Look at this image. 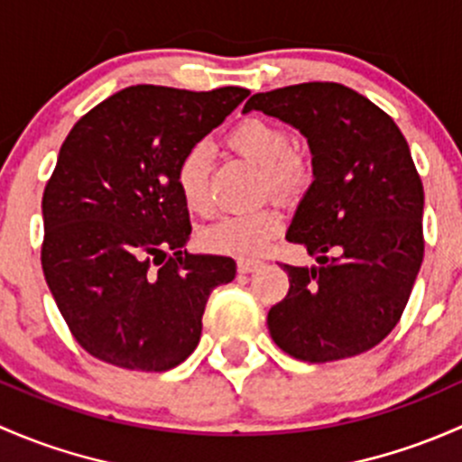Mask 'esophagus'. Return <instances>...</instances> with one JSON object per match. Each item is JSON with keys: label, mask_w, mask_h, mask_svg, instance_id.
Masks as SVG:
<instances>
[{"label": "esophagus", "mask_w": 462, "mask_h": 462, "mask_svg": "<svg viewBox=\"0 0 462 462\" xmlns=\"http://www.w3.org/2000/svg\"><path fill=\"white\" fill-rule=\"evenodd\" d=\"M260 264H263V260H255V258H240V260H237V269H240L242 273H251V271L258 269Z\"/></svg>", "instance_id": "34e87169"}]
</instances>
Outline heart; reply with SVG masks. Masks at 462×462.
Masks as SVG:
<instances>
[{
	"label": "heart",
	"mask_w": 462,
	"mask_h": 462,
	"mask_svg": "<svg viewBox=\"0 0 462 462\" xmlns=\"http://www.w3.org/2000/svg\"><path fill=\"white\" fill-rule=\"evenodd\" d=\"M226 142L236 153L245 155L263 169L260 191L263 196L291 199L309 182V162L293 151L291 131L266 117H246L231 128ZM175 182L191 211L207 216L213 207L211 182H208V149L207 144L189 146L178 162ZM280 231V211L275 204H263L242 213H226L202 231V242L216 254L255 255L266 242Z\"/></svg>",
	"instance_id": "heart-1"
}]
</instances>
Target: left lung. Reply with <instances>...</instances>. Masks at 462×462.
<instances>
[{
    "label": "left lung",
    "instance_id": "left-lung-1",
    "mask_svg": "<svg viewBox=\"0 0 462 462\" xmlns=\"http://www.w3.org/2000/svg\"><path fill=\"white\" fill-rule=\"evenodd\" d=\"M254 108L300 128L316 178L287 240L320 266L282 263L289 291L269 309V334L304 363L365 354L398 325L425 255V191L405 135L336 82L255 93L245 113Z\"/></svg>",
    "mask_w": 462,
    "mask_h": 462
}]
</instances>
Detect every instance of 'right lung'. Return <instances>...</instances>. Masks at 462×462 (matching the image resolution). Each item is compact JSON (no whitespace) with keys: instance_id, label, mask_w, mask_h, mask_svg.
Here are the masks:
<instances>
[{"instance_id":"1","label":"right lung","mask_w":462,"mask_h":462,"mask_svg":"<svg viewBox=\"0 0 462 462\" xmlns=\"http://www.w3.org/2000/svg\"><path fill=\"white\" fill-rule=\"evenodd\" d=\"M246 95L137 84L66 135L42 198V269L93 358L166 372L198 346L208 296L236 278V260L182 251L191 217L175 171Z\"/></svg>"}]
</instances>
